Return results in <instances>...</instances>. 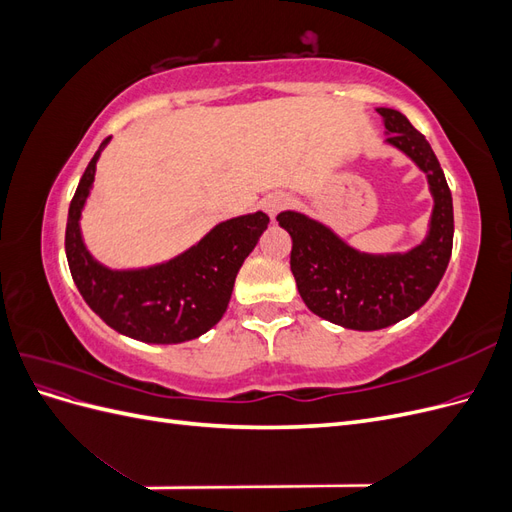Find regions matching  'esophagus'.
I'll use <instances>...</instances> for the list:
<instances>
[{"mask_svg":"<svg viewBox=\"0 0 512 512\" xmlns=\"http://www.w3.org/2000/svg\"><path fill=\"white\" fill-rule=\"evenodd\" d=\"M288 205H290V196L284 192H273L265 198V203H262V207H265V211L271 215V218H275V215L284 211Z\"/></svg>","mask_w":512,"mask_h":512,"instance_id":"obj_1","label":"esophagus"}]
</instances>
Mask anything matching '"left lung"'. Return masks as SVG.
Segmentation results:
<instances>
[{
  "instance_id": "obj_1",
  "label": "left lung",
  "mask_w": 512,
  "mask_h": 512,
  "mask_svg": "<svg viewBox=\"0 0 512 512\" xmlns=\"http://www.w3.org/2000/svg\"><path fill=\"white\" fill-rule=\"evenodd\" d=\"M386 143L404 151L427 175L433 196L429 232L406 254H367L297 211L277 222L292 237L290 271L305 305L344 329L378 331L421 309L438 288L453 252V196L425 136L395 108H378Z\"/></svg>"
}]
</instances>
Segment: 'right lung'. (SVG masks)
<instances>
[{"mask_svg": "<svg viewBox=\"0 0 512 512\" xmlns=\"http://www.w3.org/2000/svg\"><path fill=\"white\" fill-rule=\"evenodd\" d=\"M111 141L104 138L87 164L68 211L66 256L72 280L85 303L121 335L147 344H181L218 324L226 312L235 277L269 226L256 211L211 228L190 250L145 269H108L87 252L81 211L96 177V162Z\"/></svg>", "mask_w": 512, "mask_h": 512, "instance_id": "right-lung-1", "label": "right lung"}]
</instances>
